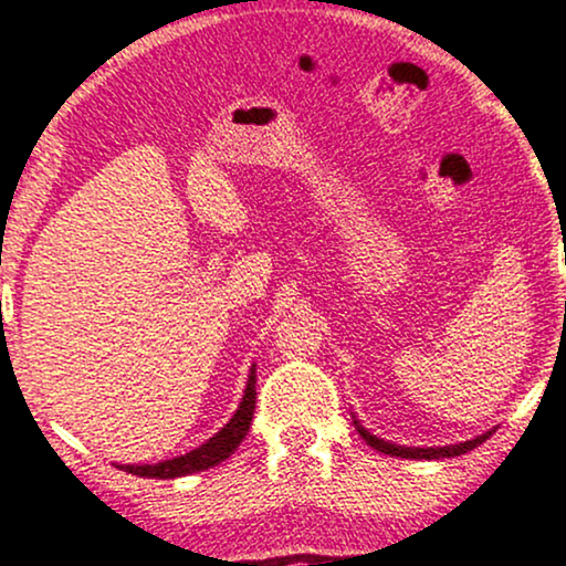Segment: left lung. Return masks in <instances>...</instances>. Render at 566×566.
I'll use <instances>...</instances> for the list:
<instances>
[{"label": "left lung", "instance_id": "8db88e82", "mask_svg": "<svg viewBox=\"0 0 566 566\" xmlns=\"http://www.w3.org/2000/svg\"><path fill=\"white\" fill-rule=\"evenodd\" d=\"M353 424H356V430H358V434L360 438H364L366 442H369L371 448H377L379 453H387V455H398V459H424V461H434V459H451V455H461V453H469V451H474V448L478 446H482V442H485L490 434L495 432V427L493 430H488V432H482V434H478V438H472V440H464V442H455V446H434V448H411V446H395V442H390V440H382V438H377V434H371L369 430H366L364 424H360V421L353 417Z\"/></svg>", "mask_w": 566, "mask_h": 566}]
</instances>
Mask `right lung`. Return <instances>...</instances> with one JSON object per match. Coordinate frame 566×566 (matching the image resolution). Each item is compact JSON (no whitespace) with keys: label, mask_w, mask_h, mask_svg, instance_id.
<instances>
[{"label":"right lung","mask_w":566,"mask_h":566,"mask_svg":"<svg viewBox=\"0 0 566 566\" xmlns=\"http://www.w3.org/2000/svg\"><path fill=\"white\" fill-rule=\"evenodd\" d=\"M255 366H250L248 385H244L242 400L237 406L234 417H231L227 424L218 430L213 438L202 442L195 451L176 455V459L160 461V464H120V469L128 474H136V478H153V480H174V478H187V474L202 472V469H210L221 461H227L231 453L237 451V446L244 440V434L250 432V424H253V411H255Z\"/></svg>","instance_id":"obj_1"}]
</instances>
